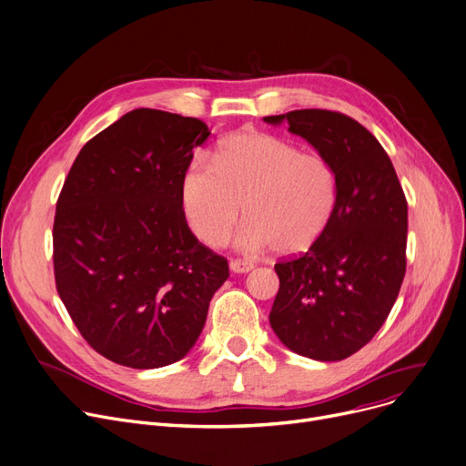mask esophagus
Returning a JSON list of instances; mask_svg holds the SVG:
<instances>
[{
  "instance_id": "1",
  "label": "esophagus",
  "mask_w": 466,
  "mask_h": 466,
  "mask_svg": "<svg viewBox=\"0 0 466 466\" xmlns=\"http://www.w3.org/2000/svg\"><path fill=\"white\" fill-rule=\"evenodd\" d=\"M255 268V264L251 260H241V258H232L230 260V269L234 273H247Z\"/></svg>"
}]
</instances>
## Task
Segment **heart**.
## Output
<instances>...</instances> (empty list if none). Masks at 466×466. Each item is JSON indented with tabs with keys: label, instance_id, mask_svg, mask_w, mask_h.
Returning <instances> with one entry per match:
<instances>
[{
	"label": "heart",
	"instance_id": "1",
	"mask_svg": "<svg viewBox=\"0 0 466 466\" xmlns=\"http://www.w3.org/2000/svg\"><path fill=\"white\" fill-rule=\"evenodd\" d=\"M337 200L339 177L324 155L255 129L225 138L211 163L195 157L181 177V206L195 236L223 243L243 209L236 245L251 253L307 251L331 223Z\"/></svg>",
	"mask_w": 466,
	"mask_h": 466
}]
</instances>
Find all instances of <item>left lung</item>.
<instances>
[{"label":"left lung","mask_w":466,"mask_h":466,"mask_svg":"<svg viewBox=\"0 0 466 466\" xmlns=\"http://www.w3.org/2000/svg\"><path fill=\"white\" fill-rule=\"evenodd\" d=\"M264 121H287L339 177L337 208L324 234L307 253L275 264L271 329L299 356L345 360L382 328L405 279V193L388 153L356 119L305 108Z\"/></svg>","instance_id":"obj_1"}]
</instances>
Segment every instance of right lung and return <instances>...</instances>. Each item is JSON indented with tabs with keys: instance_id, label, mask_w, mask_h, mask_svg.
<instances>
[{
	"instance_id": "add662e5",
	"label": "right lung",
	"mask_w": 466,
	"mask_h": 466,
	"mask_svg": "<svg viewBox=\"0 0 466 466\" xmlns=\"http://www.w3.org/2000/svg\"><path fill=\"white\" fill-rule=\"evenodd\" d=\"M208 126L137 108L78 153L54 217L57 294L106 360L157 369L187 354L228 262L191 232L181 177Z\"/></svg>"
}]
</instances>
